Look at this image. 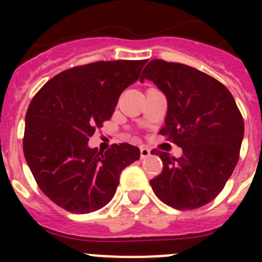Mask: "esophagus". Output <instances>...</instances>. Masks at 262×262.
Segmentation results:
<instances>
[{"instance_id":"1","label":"esophagus","mask_w":262,"mask_h":262,"mask_svg":"<svg viewBox=\"0 0 262 262\" xmlns=\"http://www.w3.org/2000/svg\"><path fill=\"white\" fill-rule=\"evenodd\" d=\"M149 155H151V151H149L148 148L145 147L140 148V157H142V159H145V157H148Z\"/></svg>"}]
</instances>
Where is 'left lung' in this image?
Here are the masks:
<instances>
[{"label": "left lung", "instance_id": "8db88e82", "mask_svg": "<svg viewBox=\"0 0 262 262\" xmlns=\"http://www.w3.org/2000/svg\"><path fill=\"white\" fill-rule=\"evenodd\" d=\"M154 81L166 96L168 111L160 135L182 148L176 159L154 149L163 172L151 180L154 193L177 210H194L223 190L239 161L244 120L230 90L193 67L152 60L140 81Z\"/></svg>", "mask_w": 262, "mask_h": 262}]
</instances>
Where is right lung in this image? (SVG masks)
<instances>
[{"label":"right lung","instance_id":"obj_1","mask_svg":"<svg viewBox=\"0 0 262 262\" xmlns=\"http://www.w3.org/2000/svg\"><path fill=\"white\" fill-rule=\"evenodd\" d=\"M147 60L96 61L73 67L47 81L26 113L23 154L36 184L57 206L75 214L102 209L119 176L140 157L128 143L106 152L89 148L119 96L140 76Z\"/></svg>","mask_w":262,"mask_h":262}]
</instances>
